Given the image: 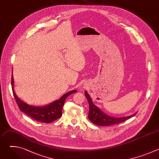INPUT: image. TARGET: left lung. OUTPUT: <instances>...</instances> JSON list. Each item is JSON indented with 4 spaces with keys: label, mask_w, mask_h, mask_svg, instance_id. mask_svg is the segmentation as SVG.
Wrapping results in <instances>:
<instances>
[{
    "label": "left lung",
    "mask_w": 159,
    "mask_h": 159,
    "mask_svg": "<svg viewBox=\"0 0 159 159\" xmlns=\"http://www.w3.org/2000/svg\"><path fill=\"white\" fill-rule=\"evenodd\" d=\"M85 94L89 104V111L88 118L89 120L94 125H96L98 126H102L116 125V124L121 123L123 121H125L126 120L131 118V117L134 116L136 115L135 113V114L130 116L123 117V118L111 117L106 115L105 113H104L98 107H97L93 104L91 99H90L89 95L86 91H85Z\"/></svg>",
    "instance_id": "left-lung-1"
}]
</instances>
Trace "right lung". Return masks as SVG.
I'll return each mask as SVG.
<instances>
[{
    "mask_svg": "<svg viewBox=\"0 0 159 159\" xmlns=\"http://www.w3.org/2000/svg\"><path fill=\"white\" fill-rule=\"evenodd\" d=\"M13 84L14 79L13 75H12L11 85L12 93L19 109L33 120L45 123H50L60 118L62 115V109L65 99L69 95L77 93V90H74L64 94L60 99L54 101L49 105L43 107H36L28 105L18 98L13 89Z\"/></svg>",
    "mask_w": 159,
    "mask_h": 159,
    "instance_id": "1",
    "label": "right lung"
}]
</instances>
